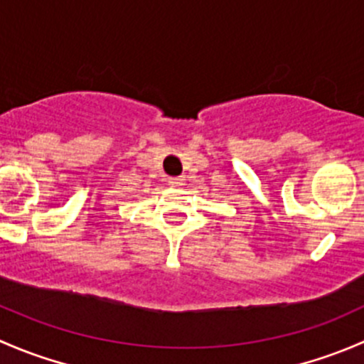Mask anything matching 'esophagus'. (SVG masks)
<instances>
[{"label": "esophagus", "mask_w": 364, "mask_h": 364, "mask_svg": "<svg viewBox=\"0 0 364 364\" xmlns=\"http://www.w3.org/2000/svg\"><path fill=\"white\" fill-rule=\"evenodd\" d=\"M183 183H185V179H183V178H171V179H168V185H172V186H183Z\"/></svg>", "instance_id": "1"}]
</instances>
